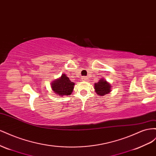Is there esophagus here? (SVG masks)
<instances>
[{"label": "esophagus", "instance_id": "obj_1", "mask_svg": "<svg viewBox=\"0 0 156 156\" xmlns=\"http://www.w3.org/2000/svg\"><path fill=\"white\" fill-rule=\"evenodd\" d=\"M87 80V76H82V81H86Z\"/></svg>", "mask_w": 156, "mask_h": 156}]
</instances>
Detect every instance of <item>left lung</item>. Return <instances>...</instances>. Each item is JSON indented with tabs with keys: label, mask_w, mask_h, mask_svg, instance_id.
<instances>
[{
	"label": "left lung",
	"mask_w": 156,
	"mask_h": 156,
	"mask_svg": "<svg viewBox=\"0 0 156 156\" xmlns=\"http://www.w3.org/2000/svg\"><path fill=\"white\" fill-rule=\"evenodd\" d=\"M94 87L97 94L100 96H104L106 94H108L111 91V87H112L110 84L103 78L99 80V82L95 83Z\"/></svg>",
	"instance_id": "1"
}]
</instances>
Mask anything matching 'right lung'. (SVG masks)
Wrapping results in <instances>:
<instances>
[{"label":"right lung","instance_id":"1","mask_svg":"<svg viewBox=\"0 0 156 156\" xmlns=\"http://www.w3.org/2000/svg\"><path fill=\"white\" fill-rule=\"evenodd\" d=\"M51 85L55 93L59 96H63L71 95L74 90V83L71 82L65 74H63L59 78L53 81Z\"/></svg>","mask_w":156,"mask_h":156}]
</instances>
